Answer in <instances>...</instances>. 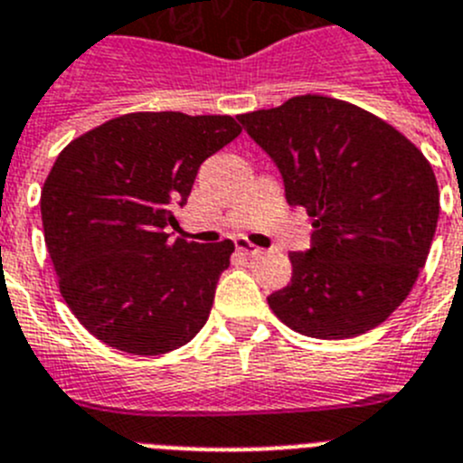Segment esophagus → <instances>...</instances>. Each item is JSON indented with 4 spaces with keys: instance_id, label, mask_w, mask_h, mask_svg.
<instances>
[{
    "instance_id": "esophagus-1",
    "label": "esophagus",
    "mask_w": 463,
    "mask_h": 463,
    "mask_svg": "<svg viewBox=\"0 0 463 463\" xmlns=\"http://www.w3.org/2000/svg\"><path fill=\"white\" fill-rule=\"evenodd\" d=\"M235 249L240 253H244V256H249V258H256V256H260V253H262L260 247L251 244V241L244 240V237H237V240H235Z\"/></svg>"
}]
</instances>
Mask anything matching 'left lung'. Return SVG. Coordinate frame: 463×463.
<instances>
[{
  "mask_svg": "<svg viewBox=\"0 0 463 463\" xmlns=\"http://www.w3.org/2000/svg\"><path fill=\"white\" fill-rule=\"evenodd\" d=\"M272 156L288 205L314 219L309 251L268 298L290 330L351 339L408 298L439 223V184L397 128L348 101L304 94L237 118Z\"/></svg>",
  "mask_w": 463,
  "mask_h": 463,
  "instance_id": "1",
  "label": "left lung"
}]
</instances>
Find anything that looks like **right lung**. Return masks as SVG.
Returning <instances> with one entry per match:
<instances>
[{"mask_svg": "<svg viewBox=\"0 0 463 463\" xmlns=\"http://www.w3.org/2000/svg\"><path fill=\"white\" fill-rule=\"evenodd\" d=\"M231 115L128 112L71 140L41 191L60 293L87 332L133 355L189 344L235 244L170 240L203 161L235 140Z\"/></svg>", "mask_w": 463, "mask_h": 463, "instance_id": "right-lung-1", "label": "right lung"}]
</instances>
